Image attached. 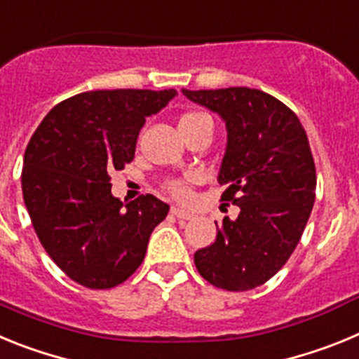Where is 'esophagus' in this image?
Masks as SVG:
<instances>
[{"instance_id": "esophagus-1", "label": "esophagus", "mask_w": 359, "mask_h": 359, "mask_svg": "<svg viewBox=\"0 0 359 359\" xmlns=\"http://www.w3.org/2000/svg\"><path fill=\"white\" fill-rule=\"evenodd\" d=\"M170 212H172V215H176L177 219H192L194 217V214H190V212H187V210H182V208H177V207H172L170 208Z\"/></svg>"}]
</instances>
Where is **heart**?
<instances>
[{"mask_svg":"<svg viewBox=\"0 0 359 359\" xmlns=\"http://www.w3.org/2000/svg\"><path fill=\"white\" fill-rule=\"evenodd\" d=\"M198 116H203L201 113H189V115H183L180 118V123L190 122V120L198 118ZM167 190L170 194L177 199H185L189 196V180H172V182L167 183Z\"/></svg>","mask_w":359,"mask_h":359,"instance_id":"heart-1","label":"heart"}]
</instances>
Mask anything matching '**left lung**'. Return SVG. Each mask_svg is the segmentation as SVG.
<instances>
[{
    "mask_svg": "<svg viewBox=\"0 0 359 359\" xmlns=\"http://www.w3.org/2000/svg\"><path fill=\"white\" fill-rule=\"evenodd\" d=\"M182 91L226 126L217 182L224 187L221 199L241 210L237 219H223L215 243L194 253L196 268L215 287L253 290L286 264L313 210L309 140L293 111L261 90Z\"/></svg>",
    "mask_w": 359,
    "mask_h": 359,
    "instance_id": "left-lung-1",
    "label": "left lung"
}]
</instances>
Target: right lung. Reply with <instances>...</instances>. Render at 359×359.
<instances>
[{
    "label": "right lung",
    "mask_w": 359,
    "mask_h": 359,
    "mask_svg": "<svg viewBox=\"0 0 359 359\" xmlns=\"http://www.w3.org/2000/svg\"><path fill=\"white\" fill-rule=\"evenodd\" d=\"M176 90H98L66 98L44 116L23 158V199L52 261L90 290L128 280L144 261L169 205L122 203L111 174L135 158L138 133Z\"/></svg>",
    "instance_id": "right-lung-1"
}]
</instances>
